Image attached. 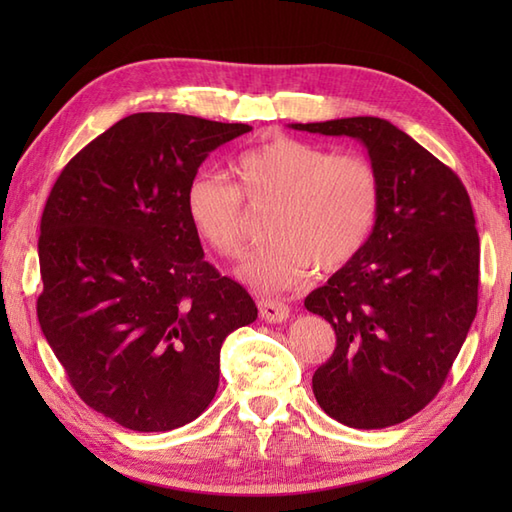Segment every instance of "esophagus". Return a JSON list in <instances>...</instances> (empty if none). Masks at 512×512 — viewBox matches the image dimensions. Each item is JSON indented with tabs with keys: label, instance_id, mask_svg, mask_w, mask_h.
Returning a JSON list of instances; mask_svg holds the SVG:
<instances>
[{
	"label": "esophagus",
	"instance_id": "esophagus-1",
	"mask_svg": "<svg viewBox=\"0 0 512 512\" xmlns=\"http://www.w3.org/2000/svg\"><path fill=\"white\" fill-rule=\"evenodd\" d=\"M257 308L259 314H262V319L268 323H281L290 317V308L277 299H259Z\"/></svg>",
	"mask_w": 512,
	"mask_h": 512
}]
</instances>
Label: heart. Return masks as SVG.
Instances as JSON below:
<instances>
[{
	"mask_svg": "<svg viewBox=\"0 0 512 512\" xmlns=\"http://www.w3.org/2000/svg\"><path fill=\"white\" fill-rule=\"evenodd\" d=\"M235 182L198 173L184 189V211L195 235L222 257L246 244L250 206H273L266 231L273 237L250 253L237 275L259 292L290 290L319 270H339L372 235L380 182L372 162L334 156L306 140L275 136L233 160Z\"/></svg>",
	"mask_w": 512,
	"mask_h": 512,
	"instance_id": "b5f03b06",
	"label": "heart"
}]
</instances>
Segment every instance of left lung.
Returning <instances> with one entry per match:
<instances>
[{"label":"left lung","instance_id":"left-lung-1","mask_svg":"<svg viewBox=\"0 0 512 512\" xmlns=\"http://www.w3.org/2000/svg\"><path fill=\"white\" fill-rule=\"evenodd\" d=\"M299 132L365 145L380 182L372 235L306 308L336 347L312 376L330 418L354 429L405 422L436 398L477 312L480 237L462 180L376 116L295 123Z\"/></svg>","mask_w":512,"mask_h":512}]
</instances>
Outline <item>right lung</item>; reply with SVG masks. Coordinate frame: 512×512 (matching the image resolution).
<instances>
[{"label": "right lung", "mask_w": 512, "mask_h": 512, "mask_svg": "<svg viewBox=\"0 0 512 512\" xmlns=\"http://www.w3.org/2000/svg\"><path fill=\"white\" fill-rule=\"evenodd\" d=\"M253 127L143 112L76 154L41 215V332L85 405L132 431H171L211 405L220 350L257 319L204 262L184 189Z\"/></svg>", "instance_id": "obj_1"}]
</instances>
